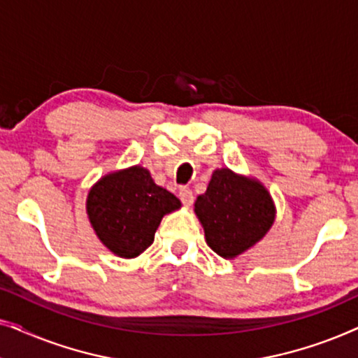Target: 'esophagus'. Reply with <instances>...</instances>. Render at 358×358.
<instances>
[{"instance_id":"obj_1","label":"esophagus","mask_w":358,"mask_h":358,"mask_svg":"<svg viewBox=\"0 0 358 358\" xmlns=\"http://www.w3.org/2000/svg\"><path fill=\"white\" fill-rule=\"evenodd\" d=\"M179 199L182 200L184 205H192L194 203V192L189 187H180L179 189Z\"/></svg>"}]
</instances>
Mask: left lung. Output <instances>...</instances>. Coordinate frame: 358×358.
<instances>
[{
  "instance_id": "1",
  "label": "left lung",
  "mask_w": 358,
  "mask_h": 358,
  "mask_svg": "<svg viewBox=\"0 0 358 358\" xmlns=\"http://www.w3.org/2000/svg\"><path fill=\"white\" fill-rule=\"evenodd\" d=\"M207 244L218 256L234 259L266 236L275 220L271 194L256 179L217 169L207 192L195 200Z\"/></svg>"
}]
</instances>
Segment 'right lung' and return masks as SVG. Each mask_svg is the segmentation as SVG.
<instances>
[{
  "label": "right lung",
  "instance_id": "obj_1",
  "mask_svg": "<svg viewBox=\"0 0 358 358\" xmlns=\"http://www.w3.org/2000/svg\"><path fill=\"white\" fill-rule=\"evenodd\" d=\"M180 200L151 179L148 169L131 166L104 176L87 194L86 212L101 243L115 256H140L155 241L166 213Z\"/></svg>",
  "mask_w": 358,
  "mask_h": 358
}]
</instances>
